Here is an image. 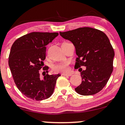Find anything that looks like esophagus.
<instances>
[{
	"label": "esophagus",
	"instance_id": "esophagus-1",
	"mask_svg": "<svg viewBox=\"0 0 125 125\" xmlns=\"http://www.w3.org/2000/svg\"><path fill=\"white\" fill-rule=\"evenodd\" d=\"M63 75H65V76H71L72 75V74H70V73H63L62 74Z\"/></svg>",
	"mask_w": 125,
	"mask_h": 125
}]
</instances>
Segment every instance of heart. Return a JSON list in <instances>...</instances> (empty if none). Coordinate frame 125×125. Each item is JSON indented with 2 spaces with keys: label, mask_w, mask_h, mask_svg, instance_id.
<instances>
[{
  "label": "heart",
  "mask_w": 125,
  "mask_h": 125,
  "mask_svg": "<svg viewBox=\"0 0 125 125\" xmlns=\"http://www.w3.org/2000/svg\"><path fill=\"white\" fill-rule=\"evenodd\" d=\"M52 70L55 73H66L70 71L69 63L67 62H63L54 65Z\"/></svg>",
  "instance_id": "heart-1"
}]
</instances>
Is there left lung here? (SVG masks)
Masks as SVG:
<instances>
[{"label": "left lung", "instance_id": "left-lung-1", "mask_svg": "<svg viewBox=\"0 0 125 125\" xmlns=\"http://www.w3.org/2000/svg\"><path fill=\"white\" fill-rule=\"evenodd\" d=\"M60 35L73 43L77 55L75 69L82 66V83L75 91L82 95L99 93L106 85L113 71L114 51L106 35L102 31L90 27H83Z\"/></svg>", "mask_w": 125, "mask_h": 125}]
</instances>
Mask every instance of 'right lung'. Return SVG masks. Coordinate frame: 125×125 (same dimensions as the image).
I'll return each instance as SVG.
<instances>
[{"label": "right lung", "mask_w": 125, "mask_h": 125, "mask_svg": "<svg viewBox=\"0 0 125 125\" xmlns=\"http://www.w3.org/2000/svg\"><path fill=\"white\" fill-rule=\"evenodd\" d=\"M58 35V32H30L17 39L11 46L8 64L12 77L19 90L30 99L45 100L53 93L60 75L45 74L42 77L39 71L46 58V46Z\"/></svg>", "instance_id": "add662e5"}]
</instances>
